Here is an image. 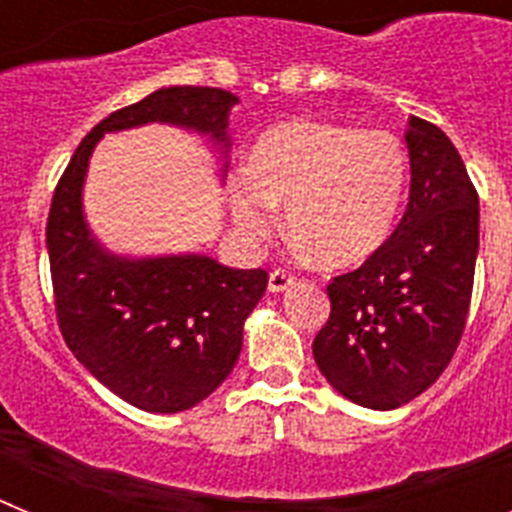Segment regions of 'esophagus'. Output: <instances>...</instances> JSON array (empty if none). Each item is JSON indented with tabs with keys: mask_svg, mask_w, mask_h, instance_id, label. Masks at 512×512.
Returning a JSON list of instances; mask_svg holds the SVG:
<instances>
[{
	"mask_svg": "<svg viewBox=\"0 0 512 512\" xmlns=\"http://www.w3.org/2000/svg\"><path fill=\"white\" fill-rule=\"evenodd\" d=\"M295 284V277H289L287 271L282 269H274L269 274V292H284Z\"/></svg>",
	"mask_w": 512,
	"mask_h": 512,
	"instance_id": "1",
	"label": "esophagus"
}]
</instances>
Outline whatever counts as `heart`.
Masks as SVG:
<instances>
[{"instance_id": "obj_1", "label": "heart", "mask_w": 512, "mask_h": 512, "mask_svg": "<svg viewBox=\"0 0 512 512\" xmlns=\"http://www.w3.org/2000/svg\"><path fill=\"white\" fill-rule=\"evenodd\" d=\"M408 187V153L387 130L289 120L266 130L230 176L238 228L264 238L284 205L289 233L328 266L372 256L392 233Z\"/></svg>"}]
</instances>
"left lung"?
<instances>
[{
	"label": "left lung",
	"mask_w": 512,
	"mask_h": 512,
	"mask_svg": "<svg viewBox=\"0 0 512 512\" xmlns=\"http://www.w3.org/2000/svg\"><path fill=\"white\" fill-rule=\"evenodd\" d=\"M410 197L390 241L328 284L330 318L312 343L330 387L395 410L441 377L472 300L479 200L449 135L410 117Z\"/></svg>",
	"instance_id": "8db88e82"
}]
</instances>
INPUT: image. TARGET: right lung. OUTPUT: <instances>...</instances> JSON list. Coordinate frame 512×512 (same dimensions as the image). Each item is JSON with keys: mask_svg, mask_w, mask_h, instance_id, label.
<instances>
[{"mask_svg": "<svg viewBox=\"0 0 512 512\" xmlns=\"http://www.w3.org/2000/svg\"><path fill=\"white\" fill-rule=\"evenodd\" d=\"M238 102L225 89H156L81 140L53 194L45 241L63 341L92 377L146 413H182L225 382L269 274L230 269L205 253L107 251L84 215L89 158L107 133L161 122L205 135L223 156L225 176L228 117Z\"/></svg>", "mask_w": 512, "mask_h": 512, "instance_id": "1", "label": "right lung"}]
</instances>
